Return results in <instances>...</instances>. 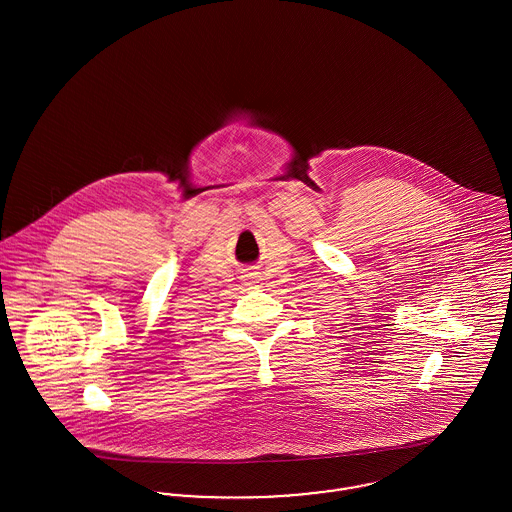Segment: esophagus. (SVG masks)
Here are the masks:
<instances>
[{
    "label": "esophagus",
    "instance_id": "esophagus-1",
    "mask_svg": "<svg viewBox=\"0 0 512 512\" xmlns=\"http://www.w3.org/2000/svg\"><path fill=\"white\" fill-rule=\"evenodd\" d=\"M245 284H251V286L259 284V276L255 275V273H251V275H245Z\"/></svg>",
    "mask_w": 512,
    "mask_h": 512
}]
</instances>
